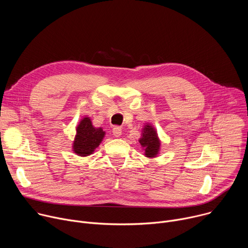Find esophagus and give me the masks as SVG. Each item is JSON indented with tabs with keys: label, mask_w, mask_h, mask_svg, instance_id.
<instances>
[{
	"label": "esophagus",
	"mask_w": 248,
	"mask_h": 248,
	"mask_svg": "<svg viewBox=\"0 0 248 248\" xmlns=\"http://www.w3.org/2000/svg\"><path fill=\"white\" fill-rule=\"evenodd\" d=\"M113 133L116 137H120L121 134H122V128L120 126H115L113 128Z\"/></svg>",
	"instance_id": "34e87169"
}]
</instances>
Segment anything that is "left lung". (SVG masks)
Instances as JSON below:
<instances>
[{"instance_id": "1", "label": "left lung", "mask_w": 248, "mask_h": 248, "mask_svg": "<svg viewBox=\"0 0 248 248\" xmlns=\"http://www.w3.org/2000/svg\"><path fill=\"white\" fill-rule=\"evenodd\" d=\"M143 136L139 139L140 144L145 148V155L147 157H154L157 155L160 147V141L154 128L146 125L142 132Z\"/></svg>"}]
</instances>
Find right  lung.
<instances>
[{"label":"right lung","instance_id":"obj_1","mask_svg":"<svg viewBox=\"0 0 248 248\" xmlns=\"http://www.w3.org/2000/svg\"><path fill=\"white\" fill-rule=\"evenodd\" d=\"M105 135L103 129L95 128L89 118H84L77 128L74 151L79 156H88L99 146Z\"/></svg>","mask_w":248,"mask_h":248}]
</instances>
